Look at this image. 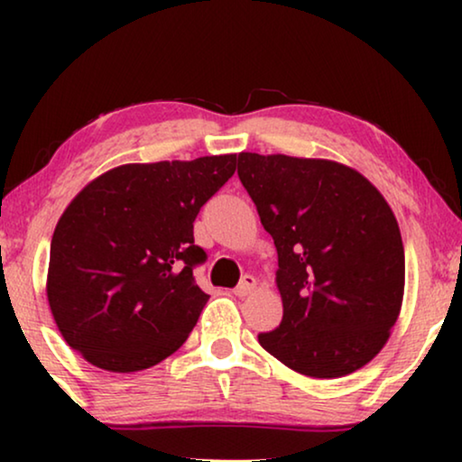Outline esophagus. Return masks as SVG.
<instances>
[{
  "label": "esophagus",
  "mask_w": 462,
  "mask_h": 462,
  "mask_svg": "<svg viewBox=\"0 0 462 462\" xmlns=\"http://www.w3.org/2000/svg\"><path fill=\"white\" fill-rule=\"evenodd\" d=\"M254 288H256V280H254V277H252V275H244L242 282L237 283V288L233 290V294H236V296H248Z\"/></svg>",
  "instance_id": "34e87169"
}]
</instances>
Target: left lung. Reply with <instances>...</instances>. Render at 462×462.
<instances>
[{"label":"left lung","mask_w":462,"mask_h":462,"mask_svg":"<svg viewBox=\"0 0 462 462\" xmlns=\"http://www.w3.org/2000/svg\"><path fill=\"white\" fill-rule=\"evenodd\" d=\"M237 174L277 250L282 324L264 351L313 378L351 374L387 343L403 299L391 208L356 170L328 160L239 153Z\"/></svg>","instance_id":"8db88e82"}]
</instances>
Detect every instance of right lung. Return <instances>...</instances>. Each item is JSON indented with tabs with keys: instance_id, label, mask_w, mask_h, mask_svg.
Instances as JSON below:
<instances>
[{
	"instance_id": "obj_1",
	"label": "right lung",
	"mask_w": 462,
	"mask_h": 462,
	"mask_svg": "<svg viewBox=\"0 0 462 462\" xmlns=\"http://www.w3.org/2000/svg\"><path fill=\"white\" fill-rule=\"evenodd\" d=\"M237 155L125 163L92 180L56 225L48 302L67 345L97 368L138 372L185 343L208 296L193 223Z\"/></svg>"
}]
</instances>
